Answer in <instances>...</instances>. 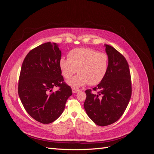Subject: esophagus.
Wrapping results in <instances>:
<instances>
[{
    "label": "esophagus",
    "instance_id": "34e87169",
    "mask_svg": "<svg viewBox=\"0 0 154 154\" xmlns=\"http://www.w3.org/2000/svg\"><path fill=\"white\" fill-rule=\"evenodd\" d=\"M79 91V89H78V88H72V93H76Z\"/></svg>",
    "mask_w": 154,
    "mask_h": 154
}]
</instances>
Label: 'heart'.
I'll return each instance as SVG.
<instances>
[{
  "instance_id": "obj_1",
  "label": "heart",
  "mask_w": 154,
  "mask_h": 154,
  "mask_svg": "<svg viewBox=\"0 0 154 154\" xmlns=\"http://www.w3.org/2000/svg\"><path fill=\"white\" fill-rule=\"evenodd\" d=\"M109 57L106 53L88 48H78L68 53L59 60V67L66 79L71 78L77 71L78 74L67 83L73 88H78L88 83L91 85L98 84L103 80L109 69Z\"/></svg>"
}]
</instances>
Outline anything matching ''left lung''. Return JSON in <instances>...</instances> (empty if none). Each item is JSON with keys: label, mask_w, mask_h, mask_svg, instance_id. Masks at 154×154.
<instances>
[{"label": "left lung", "mask_w": 154, "mask_h": 154, "mask_svg": "<svg viewBox=\"0 0 154 154\" xmlns=\"http://www.w3.org/2000/svg\"><path fill=\"white\" fill-rule=\"evenodd\" d=\"M109 57V69L103 80L94 91H85L84 109L88 116L96 125L104 127L115 123L122 117L132 94L131 77L127 61L113 47L105 44Z\"/></svg>", "instance_id": "obj_1"}]
</instances>
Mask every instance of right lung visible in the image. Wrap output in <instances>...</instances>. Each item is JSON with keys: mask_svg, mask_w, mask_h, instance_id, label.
Masks as SVG:
<instances>
[{"mask_svg": "<svg viewBox=\"0 0 154 154\" xmlns=\"http://www.w3.org/2000/svg\"><path fill=\"white\" fill-rule=\"evenodd\" d=\"M61 57L58 44L47 42L30 51L22 65L18 95L27 112L44 124L61 116L72 94L71 88L63 83L59 67ZM55 86L60 89L51 93Z\"/></svg>", "mask_w": 154, "mask_h": 154, "instance_id": "1", "label": "right lung"}]
</instances>
